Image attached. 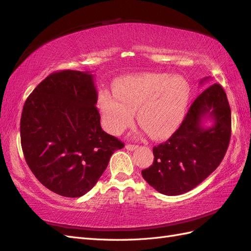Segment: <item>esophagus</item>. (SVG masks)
<instances>
[{
  "instance_id": "1",
  "label": "esophagus",
  "mask_w": 251,
  "mask_h": 251,
  "mask_svg": "<svg viewBox=\"0 0 251 251\" xmlns=\"http://www.w3.org/2000/svg\"><path fill=\"white\" fill-rule=\"evenodd\" d=\"M138 148V146H136V144H126V149L128 150V151H134Z\"/></svg>"
}]
</instances>
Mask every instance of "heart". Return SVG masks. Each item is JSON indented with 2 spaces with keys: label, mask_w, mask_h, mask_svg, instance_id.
<instances>
[{
  "label": "heart",
  "mask_w": 251,
  "mask_h": 251,
  "mask_svg": "<svg viewBox=\"0 0 251 251\" xmlns=\"http://www.w3.org/2000/svg\"><path fill=\"white\" fill-rule=\"evenodd\" d=\"M115 96L101 92L98 97L103 125L119 135L134 123L154 139L169 137L180 126L191 97V87L181 76L140 73L126 76L114 86Z\"/></svg>",
  "instance_id": "b5f03b06"
}]
</instances>
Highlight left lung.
I'll use <instances>...</instances> for the list:
<instances>
[{"label": "left lung", "instance_id": "8db88e82", "mask_svg": "<svg viewBox=\"0 0 251 251\" xmlns=\"http://www.w3.org/2000/svg\"><path fill=\"white\" fill-rule=\"evenodd\" d=\"M206 117L214 120L210 128L201 125ZM230 136L229 103L222 86L214 83L196 98L170 139L153 148L154 162L141 172L142 177L163 195L187 193L222 162Z\"/></svg>", "mask_w": 251, "mask_h": 251}]
</instances>
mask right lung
Listing matches in <instances>:
<instances>
[{
    "label": "right lung",
    "mask_w": 251,
    "mask_h": 251,
    "mask_svg": "<svg viewBox=\"0 0 251 251\" xmlns=\"http://www.w3.org/2000/svg\"><path fill=\"white\" fill-rule=\"evenodd\" d=\"M90 72L51 73L28 96L21 143L36 179L51 192L77 198L92 189L114 151L125 144L102 131Z\"/></svg>",
    "instance_id": "obj_1"
}]
</instances>
